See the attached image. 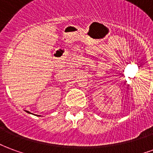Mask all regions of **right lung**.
<instances>
[{
	"mask_svg": "<svg viewBox=\"0 0 153 153\" xmlns=\"http://www.w3.org/2000/svg\"><path fill=\"white\" fill-rule=\"evenodd\" d=\"M27 112H28V113H30V112H28V111H27Z\"/></svg>",
	"mask_w": 153,
	"mask_h": 153,
	"instance_id": "1",
	"label": "right lung"
}]
</instances>
